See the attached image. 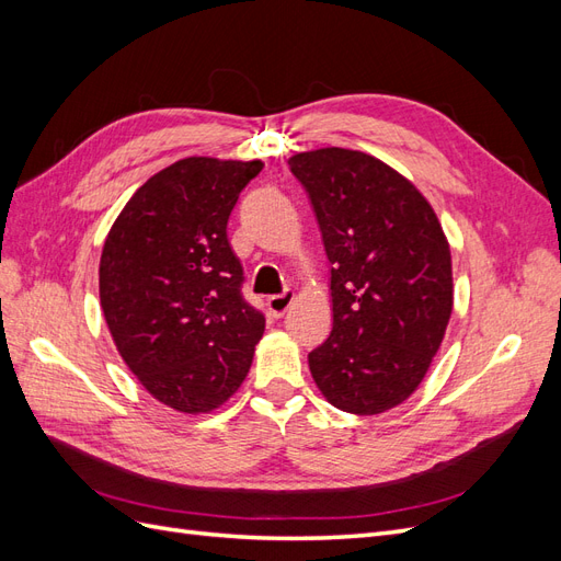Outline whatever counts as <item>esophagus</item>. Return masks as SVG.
Wrapping results in <instances>:
<instances>
[{"mask_svg":"<svg viewBox=\"0 0 561 561\" xmlns=\"http://www.w3.org/2000/svg\"><path fill=\"white\" fill-rule=\"evenodd\" d=\"M293 301H295V295H293L290 290H285V293H280V295H271V297L266 299L268 313L274 316V318H280V316H285L287 309L293 307Z\"/></svg>","mask_w":561,"mask_h":561,"instance_id":"34e87169","label":"esophagus"}]
</instances>
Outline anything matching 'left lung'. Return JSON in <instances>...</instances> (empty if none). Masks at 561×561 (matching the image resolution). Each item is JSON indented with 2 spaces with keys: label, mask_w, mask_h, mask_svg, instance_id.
Masks as SVG:
<instances>
[{
  "label": "left lung",
  "mask_w": 561,
  "mask_h": 561,
  "mask_svg": "<svg viewBox=\"0 0 561 561\" xmlns=\"http://www.w3.org/2000/svg\"><path fill=\"white\" fill-rule=\"evenodd\" d=\"M287 163L332 264V332L309 353L313 381L336 410L381 414L414 393L443 344L454 304L445 231L416 186L365 151L325 147Z\"/></svg>",
  "instance_id": "left-lung-1"
}]
</instances>
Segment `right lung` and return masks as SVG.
<instances>
[{
  "mask_svg": "<svg viewBox=\"0 0 561 561\" xmlns=\"http://www.w3.org/2000/svg\"><path fill=\"white\" fill-rule=\"evenodd\" d=\"M262 161L190 157L130 196L100 257V304L124 363L159 402L206 414L252 365L264 313L243 299L227 222Z\"/></svg>",
  "mask_w": 561,
  "mask_h": 561,
  "instance_id": "obj_1",
  "label": "right lung"
}]
</instances>
